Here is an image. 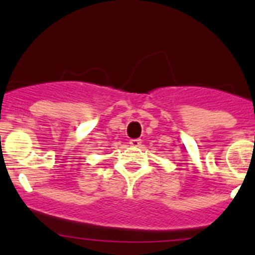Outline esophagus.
I'll return each mask as SVG.
<instances>
[{"instance_id": "esophagus-1", "label": "esophagus", "mask_w": 255, "mask_h": 255, "mask_svg": "<svg viewBox=\"0 0 255 255\" xmlns=\"http://www.w3.org/2000/svg\"><path fill=\"white\" fill-rule=\"evenodd\" d=\"M129 144L132 146H134V148H137V146L142 145V140H140L139 138H135V139H130L129 140Z\"/></svg>"}]
</instances>
